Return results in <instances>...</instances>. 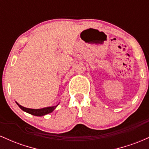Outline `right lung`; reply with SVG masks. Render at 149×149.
Masks as SVG:
<instances>
[{
    "label": "right lung",
    "instance_id": "right-lung-1",
    "mask_svg": "<svg viewBox=\"0 0 149 149\" xmlns=\"http://www.w3.org/2000/svg\"><path fill=\"white\" fill-rule=\"evenodd\" d=\"M17 104L19 107V108L22 109V110L24 111L31 114V115L37 116H41L46 115V114H48L49 113L53 111L55 109V108L57 107V106H55V107L43 108V109H28V108H25L22 107V106L19 105L18 103H17Z\"/></svg>",
    "mask_w": 149,
    "mask_h": 149
}]
</instances>
